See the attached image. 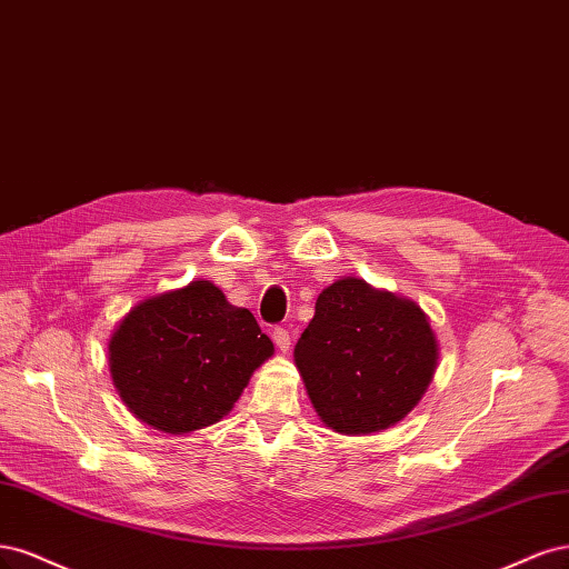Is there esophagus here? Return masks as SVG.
Masks as SVG:
<instances>
[{"label":"esophagus","mask_w":569,"mask_h":569,"mask_svg":"<svg viewBox=\"0 0 569 569\" xmlns=\"http://www.w3.org/2000/svg\"><path fill=\"white\" fill-rule=\"evenodd\" d=\"M271 338H273V342H277V347L281 352H288V347H290V333L286 331V328H273V333H271Z\"/></svg>","instance_id":"obj_1"}]
</instances>
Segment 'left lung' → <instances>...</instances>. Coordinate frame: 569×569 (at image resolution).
<instances>
[{"instance_id":"obj_1","label":"left lung","mask_w":569,"mask_h":569,"mask_svg":"<svg viewBox=\"0 0 569 569\" xmlns=\"http://www.w3.org/2000/svg\"><path fill=\"white\" fill-rule=\"evenodd\" d=\"M292 357L321 423L359 437L397 426L418 407L439 345L420 305L342 277L319 292Z\"/></svg>"}]
</instances>
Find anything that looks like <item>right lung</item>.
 Instances as JSON below:
<instances>
[{"mask_svg":"<svg viewBox=\"0 0 569 569\" xmlns=\"http://www.w3.org/2000/svg\"><path fill=\"white\" fill-rule=\"evenodd\" d=\"M271 355L273 342L250 311L206 279L143 298L108 338V369L124 407L168 435L219 423Z\"/></svg>","mask_w":569,"mask_h":569,"instance_id":"right-lung-1","label":"right lung"}]
</instances>
